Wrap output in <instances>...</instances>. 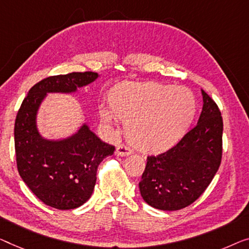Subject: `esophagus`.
<instances>
[{"instance_id":"obj_1","label":"esophagus","mask_w":249,"mask_h":249,"mask_svg":"<svg viewBox=\"0 0 249 249\" xmlns=\"http://www.w3.org/2000/svg\"><path fill=\"white\" fill-rule=\"evenodd\" d=\"M115 154L117 157H127V155L132 154V150L128 146L124 145V144H121L116 147V151H115Z\"/></svg>"}]
</instances>
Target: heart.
<instances>
[{"label": "heart", "mask_w": 249, "mask_h": 249, "mask_svg": "<svg viewBox=\"0 0 249 249\" xmlns=\"http://www.w3.org/2000/svg\"><path fill=\"white\" fill-rule=\"evenodd\" d=\"M109 108L99 107L105 125L118 117L127 124L129 143L143 153L171 150L187 134L196 115V99L188 88L154 83H124L108 94Z\"/></svg>", "instance_id": "heart-1"}]
</instances>
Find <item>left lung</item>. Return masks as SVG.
Segmentation results:
<instances>
[{"mask_svg": "<svg viewBox=\"0 0 249 249\" xmlns=\"http://www.w3.org/2000/svg\"><path fill=\"white\" fill-rule=\"evenodd\" d=\"M202 110L198 124L171 150L147 157L139 183L151 207L180 210L195 202L213 181L221 162L222 117L217 104L201 89Z\"/></svg>", "mask_w": 249, "mask_h": 249, "instance_id": "obj_1", "label": "left lung"}]
</instances>
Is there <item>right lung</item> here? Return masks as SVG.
Listing matches in <instances>:
<instances>
[{
    "instance_id": "1",
    "label": "right lung",
    "mask_w": 249,
    "mask_h": 249,
    "mask_svg": "<svg viewBox=\"0 0 249 249\" xmlns=\"http://www.w3.org/2000/svg\"><path fill=\"white\" fill-rule=\"evenodd\" d=\"M97 72L48 77L30 89L14 124L18 171L24 183L47 206L69 210L84 205L94 191L96 172L115 147L83 123L61 139H47L38 128V113L48 94H76L94 83Z\"/></svg>"
}]
</instances>
